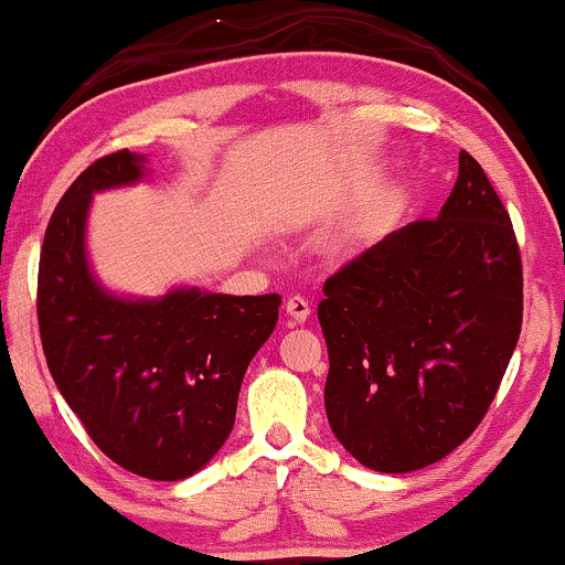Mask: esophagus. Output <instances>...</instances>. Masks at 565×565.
<instances>
[{
  "label": "esophagus",
  "mask_w": 565,
  "mask_h": 565,
  "mask_svg": "<svg viewBox=\"0 0 565 565\" xmlns=\"http://www.w3.org/2000/svg\"><path fill=\"white\" fill-rule=\"evenodd\" d=\"M285 311H288V320H290V324H301V322H307V320H309V315H311L309 301H307V298H301V296H290V298H288V303H285Z\"/></svg>",
  "instance_id": "1"
}]
</instances>
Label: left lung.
Masks as SVG:
<instances>
[{
  "mask_svg": "<svg viewBox=\"0 0 565 565\" xmlns=\"http://www.w3.org/2000/svg\"><path fill=\"white\" fill-rule=\"evenodd\" d=\"M324 413L362 466L409 473L479 428L521 335L513 224L473 156L436 218L391 232L322 288Z\"/></svg>",
  "mask_w": 565,
  "mask_h": 565,
  "instance_id": "8db88e82",
  "label": "left lung"
}]
</instances>
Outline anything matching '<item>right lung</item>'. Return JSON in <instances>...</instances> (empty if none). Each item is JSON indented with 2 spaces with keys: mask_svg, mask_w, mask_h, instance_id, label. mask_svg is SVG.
Masks as SVG:
<instances>
[{
  "mask_svg": "<svg viewBox=\"0 0 565 565\" xmlns=\"http://www.w3.org/2000/svg\"><path fill=\"white\" fill-rule=\"evenodd\" d=\"M148 158L118 150L60 198L39 258V333L55 386L116 466L152 481L198 473L235 426L245 370L282 298L177 288L116 296L86 258L92 195L137 184Z\"/></svg>",
  "mask_w": 565,
  "mask_h": 565,
  "instance_id": "right-lung-1",
  "label": "right lung"
}]
</instances>
